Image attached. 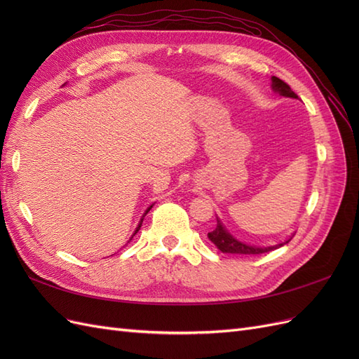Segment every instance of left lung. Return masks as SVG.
I'll return each mask as SVG.
<instances>
[{
  "instance_id": "8db88e82",
  "label": "left lung",
  "mask_w": 359,
  "mask_h": 359,
  "mask_svg": "<svg viewBox=\"0 0 359 359\" xmlns=\"http://www.w3.org/2000/svg\"><path fill=\"white\" fill-rule=\"evenodd\" d=\"M271 86H273V90L276 93H278L280 95L289 97V99H298V95L290 90V86L286 82L276 78V76H271ZM208 238L211 240V243H214L217 245V248H219L220 252L232 253V255H262V253L273 252V250L287 244L292 240V238H289V240L285 241V243H280L277 245H268V247L250 245V244H245L240 240H236L233 235L227 232L219 217H217L215 229L208 233Z\"/></svg>"
}]
</instances>
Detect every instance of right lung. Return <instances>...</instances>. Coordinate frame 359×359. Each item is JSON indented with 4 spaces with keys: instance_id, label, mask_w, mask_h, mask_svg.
Returning <instances> with one entry per match:
<instances>
[{
    "instance_id": "obj_1",
    "label": "right lung",
    "mask_w": 359,
    "mask_h": 359,
    "mask_svg": "<svg viewBox=\"0 0 359 359\" xmlns=\"http://www.w3.org/2000/svg\"><path fill=\"white\" fill-rule=\"evenodd\" d=\"M153 205H154V203H153ZM153 205H149V206H148V208H147V211L144 212V215H142V219H140V222H139V224H137V227H136V231H135V233L132 235V238H133V236H135V235L137 233V231L140 229V226H142V222H144V217H145V215H147V214L149 212V210H151V208H153ZM132 238H130V241H132ZM130 241H128V243H130Z\"/></svg>"
}]
</instances>
